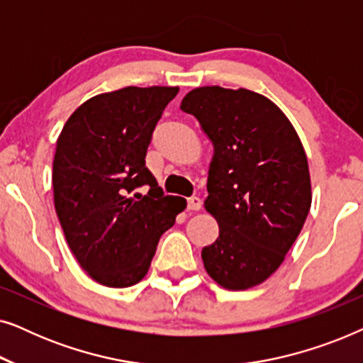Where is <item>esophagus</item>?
<instances>
[{
  "label": "esophagus",
  "instance_id": "obj_1",
  "mask_svg": "<svg viewBox=\"0 0 363 363\" xmlns=\"http://www.w3.org/2000/svg\"><path fill=\"white\" fill-rule=\"evenodd\" d=\"M186 208L190 211H198L201 208V200L198 196H191L186 200Z\"/></svg>",
  "mask_w": 363,
  "mask_h": 363
}]
</instances>
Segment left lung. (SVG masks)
<instances>
[{
  "mask_svg": "<svg viewBox=\"0 0 363 363\" xmlns=\"http://www.w3.org/2000/svg\"><path fill=\"white\" fill-rule=\"evenodd\" d=\"M180 108L215 147L205 208L220 236L203 247V264L225 289H250L282 264L309 215L304 147L281 108L247 89H193Z\"/></svg>",
  "mask_w": 363,
  "mask_h": 363,
  "instance_id": "8db88e82",
  "label": "left lung"
}]
</instances>
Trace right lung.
Here are the masks:
<instances>
[{
	"label": "right lung",
	"mask_w": 363,
	"mask_h": 363,
	"mask_svg": "<svg viewBox=\"0 0 363 363\" xmlns=\"http://www.w3.org/2000/svg\"><path fill=\"white\" fill-rule=\"evenodd\" d=\"M177 94L160 86L99 94L57 138L54 206L72 255L99 284L142 281L160 236L186 208L185 198L163 195L145 167L152 133Z\"/></svg>",
	"instance_id": "obj_1"
}]
</instances>
